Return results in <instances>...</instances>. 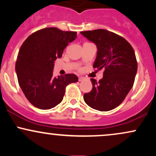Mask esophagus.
<instances>
[{
	"instance_id": "1",
	"label": "esophagus",
	"mask_w": 156,
	"mask_h": 156,
	"mask_svg": "<svg viewBox=\"0 0 156 156\" xmlns=\"http://www.w3.org/2000/svg\"><path fill=\"white\" fill-rule=\"evenodd\" d=\"M83 79H84L83 77H79V78H78V80H79V81H82Z\"/></svg>"
}]
</instances>
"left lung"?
Instances as JSON below:
<instances>
[{
	"label": "left lung",
	"instance_id": "8db88e82",
	"mask_svg": "<svg viewBox=\"0 0 156 156\" xmlns=\"http://www.w3.org/2000/svg\"><path fill=\"white\" fill-rule=\"evenodd\" d=\"M98 48L93 64L104 69L99 81L91 78L92 89L83 95L91 108L107 112L117 107L133 87L137 73V62L129 42L120 36L105 29L80 32Z\"/></svg>",
	"mask_w": 156,
	"mask_h": 156
}]
</instances>
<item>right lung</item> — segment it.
<instances>
[{
  "label": "right lung",
  "instance_id": "add662e5",
  "mask_svg": "<svg viewBox=\"0 0 156 156\" xmlns=\"http://www.w3.org/2000/svg\"><path fill=\"white\" fill-rule=\"evenodd\" d=\"M76 37L77 32L46 28L32 34L21 45L15 70L20 87L34 106L53 108L62 101L68 84L78 80L74 74L53 76L55 59Z\"/></svg>",
  "mask_w": 156,
  "mask_h": 156
}]
</instances>
